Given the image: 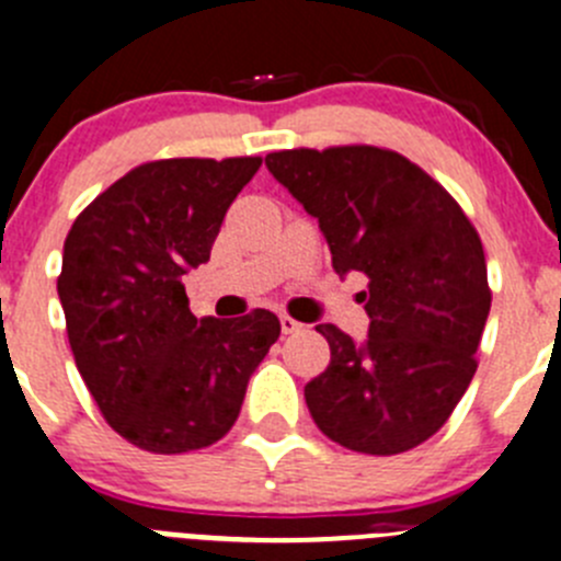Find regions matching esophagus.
<instances>
[{
    "label": "esophagus",
    "instance_id": "obj_1",
    "mask_svg": "<svg viewBox=\"0 0 561 561\" xmlns=\"http://www.w3.org/2000/svg\"><path fill=\"white\" fill-rule=\"evenodd\" d=\"M280 331H284V333H300L302 322H297L295 317H289V314H280Z\"/></svg>",
    "mask_w": 561,
    "mask_h": 561
}]
</instances>
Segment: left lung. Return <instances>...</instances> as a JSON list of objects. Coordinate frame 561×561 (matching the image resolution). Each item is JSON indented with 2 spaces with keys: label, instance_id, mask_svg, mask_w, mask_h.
<instances>
[{
  "label": "left lung",
  "instance_id": "obj_1",
  "mask_svg": "<svg viewBox=\"0 0 561 561\" xmlns=\"http://www.w3.org/2000/svg\"><path fill=\"white\" fill-rule=\"evenodd\" d=\"M266 167L320 219L333 270L369 280L367 342L317 325L331 344L325 373L306 383L317 428L356 454L417 448L479 367L492 302L479 230L428 172L383 147L280 150Z\"/></svg>",
  "mask_w": 561,
  "mask_h": 561
}]
</instances>
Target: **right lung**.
Returning a JSON list of instances; mask_svg holds the SVG:
<instances>
[{
	"label": "right lung",
	"mask_w": 561,
	"mask_h": 561,
	"mask_svg": "<svg viewBox=\"0 0 561 561\" xmlns=\"http://www.w3.org/2000/svg\"><path fill=\"white\" fill-rule=\"evenodd\" d=\"M259 167V156L141 163L66 236L58 295L75 364L107 425L136 448L169 456L222 439L280 336L266 308L197 320L183 286Z\"/></svg>",
	"instance_id": "right-lung-1"
}]
</instances>
